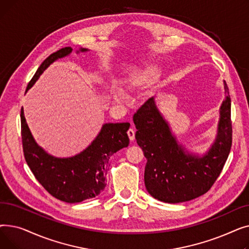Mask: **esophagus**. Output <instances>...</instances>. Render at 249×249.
Returning <instances> with one entry per match:
<instances>
[{"label":"esophagus","mask_w":249,"mask_h":249,"mask_svg":"<svg viewBox=\"0 0 249 249\" xmlns=\"http://www.w3.org/2000/svg\"><path fill=\"white\" fill-rule=\"evenodd\" d=\"M127 134H128V137H129L130 141H133L135 139V131L133 129H129L127 131Z\"/></svg>","instance_id":"1"}]
</instances>
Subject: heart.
I'll list each match as a JSON object with an SVG mask.
<instances>
[{
    "mask_svg": "<svg viewBox=\"0 0 249 249\" xmlns=\"http://www.w3.org/2000/svg\"><path fill=\"white\" fill-rule=\"evenodd\" d=\"M159 74V69L155 65H148L144 69L140 70L135 75L131 76L125 82L124 86L127 89H133L140 87L144 84H147L149 82H152L155 80L156 76ZM111 97L116 103H121L125 100L123 91L119 89H114L111 90Z\"/></svg>",
    "mask_w": 249,
    "mask_h": 249,
    "instance_id": "1",
    "label": "heart"
}]
</instances>
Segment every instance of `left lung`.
I'll return each instance as SVG.
<instances>
[{
    "mask_svg": "<svg viewBox=\"0 0 249 249\" xmlns=\"http://www.w3.org/2000/svg\"><path fill=\"white\" fill-rule=\"evenodd\" d=\"M223 85L217 134L204 154L179 143L153 97L134 114L135 138L147 160L145 187L154 199L169 204L191 201L210 190L221 174L232 144L231 99L226 82Z\"/></svg>",
    "mask_w": 249,
    "mask_h": 249,
    "instance_id": "1",
    "label": "left lung"
}]
</instances>
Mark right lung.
Masks as SVG:
<instances>
[{
    "instance_id": "right-lung-1",
    "label": "right lung",
    "mask_w": 249,
    "mask_h": 249,
    "mask_svg": "<svg viewBox=\"0 0 249 249\" xmlns=\"http://www.w3.org/2000/svg\"><path fill=\"white\" fill-rule=\"evenodd\" d=\"M80 48L76 53L88 52ZM71 47H64L50 54L42 63L26 91L43 71L59 58L69 56ZM21 134L26 162L36 179L54 198L65 203H80L97 197L106 187V176L112 155L129 145L127 131L130 123H105L90 144L71 158H56L46 152L35 141L21 109Z\"/></svg>"
}]
</instances>
